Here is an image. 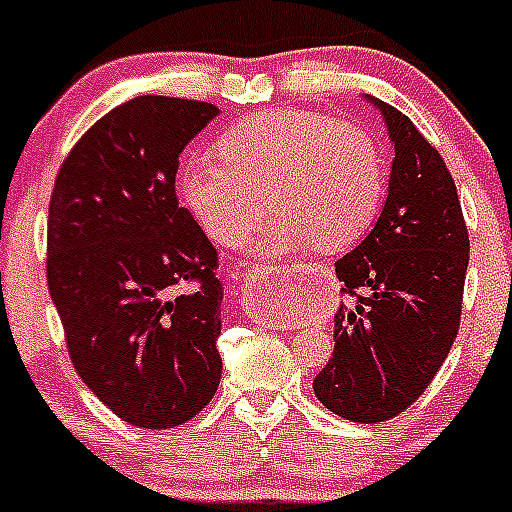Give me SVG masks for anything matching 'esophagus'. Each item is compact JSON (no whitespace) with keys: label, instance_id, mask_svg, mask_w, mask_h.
Instances as JSON below:
<instances>
[{"label":"esophagus","instance_id":"obj_1","mask_svg":"<svg viewBox=\"0 0 512 512\" xmlns=\"http://www.w3.org/2000/svg\"><path fill=\"white\" fill-rule=\"evenodd\" d=\"M271 282H274V277H269V274H261V271H251L246 279H243V302H246V310H251V315H256V318H261L264 315V307L261 305H251V300H248V292H266V289L271 287Z\"/></svg>","mask_w":512,"mask_h":512}]
</instances>
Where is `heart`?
Returning a JSON list of instances; mask_svg holds the SVG:
<instances>
[{
    "instance_id": "b5f03b06",
    "label": "heart",
    "mask_w": 512,
    "mask_h": 512,
    "mask_svg": "<svg viewBox=\"0 0 512 512\" xmlns=\"http://www.w3.org/2000/svg\"><path fill=\"white\" fill-rule=\"evenodd\" d=\"M220 158H192L179 174L184 205L217 243H238L269 194L277 212L253 251L279 259L318 243L341 251L372 228L384 197L377 140L354 122L310 110H271L241 120L220 140Z\"/></svg>"
}]
</instances>
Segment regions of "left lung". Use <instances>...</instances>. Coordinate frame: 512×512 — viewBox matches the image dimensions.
<instances>
[{"label":"left lung","mask_w":512,"mask_h":512,"mask_svg":"<svg viewBox=\"0 0 512 512\" xmlns=\"http://www.w3.org/2000/svg\"><path fill=\"white\" fill-rule=\"evenodd\" d=\"M387 125V200L364 241L336 261L354 305L333 315V356L315 397L351 423H382L431 384L459 333L469 235L441 153L408 115L364 94Z\"/></svg>","instance_id":"left-lung-1"}]
</instances>
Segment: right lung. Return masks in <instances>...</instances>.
<instances>
[{
  "mask_svg": "<svg viewBox=\"0 0 512 512\" xmlns=\"http://www.w3.org/2000/svg\"><path fill=\"white\" fill-rule=\"evenodd\" d=\"M215 104L143 94L71 148L48 207V289L89 390L125 423L174 428L215 397L217 251L176 202L189 140Z\"/></svg>",
  "mask_w": 512,
  "mask_h": 512,
  "instance_id": "obj_1",
  "label": "right lung"
}]
</instances>
